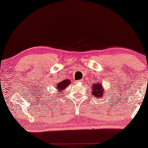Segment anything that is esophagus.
<instances>
[{"mask_svg":"<svg viewBox=\"0 0 148 148\" xmlns=\"http://www.w3.org/2000/svg\"><path fill=\"white\" fill-rule=\"evenodd\" d=\"M82 83H83L82 80H78L76 82V84H82Z\"/></svg>","mask_w":148,"mask_h":148,"instance_id":"obj_1","label":"esophagus"}]
</instances>
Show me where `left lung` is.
Masks as SVG:
<instances>
[{
	"label": "left lung",
	"mask_w": 148,
	"mask_h": 148,
	"mask_svg": "<svg viewBox=\"0 0 148 148\" xmlns=\"http://www.w3.org/2000/svg\"><path fill=\"white\" fill-rule=\"evenodd\" d=\"M92 86V91H91V94H92L93 96L97 97V98H102L104 96V90L102 88V86L99 82H97L94 85H91Z\"/></svg>",
	"instance_id": "obj_1"
}]
</instances>
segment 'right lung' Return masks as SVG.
<instances>
[{
  "mask_svg": "<svg viewBox=\"0 0 148 148\" xmlns=\"http://www.w3.org/2000/svg\"><path fill=\"white\" fill-rule=\"evenodd\" d=\"M71 84V81L69 79H65L62 81V82H58L57 86H56V88L58 91V94H60V92H63L64 90H65V88L67 87L69 85Z\"/></svg>",
  "mask_w": 148,
  "mask_h": 148,
  "instance_id": "obj_1",
  "label": "right lung"
}]
</instances>
